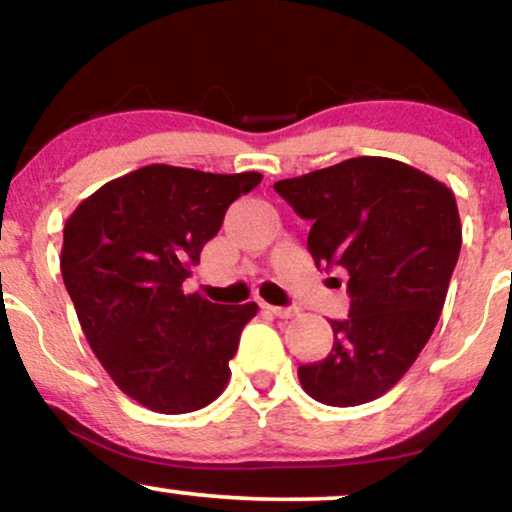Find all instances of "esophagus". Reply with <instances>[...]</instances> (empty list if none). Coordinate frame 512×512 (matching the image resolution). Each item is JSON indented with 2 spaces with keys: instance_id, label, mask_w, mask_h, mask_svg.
<instances>
[{
  "instance_id": "34e87169",
  "label": "esophagus",
  "mask_w": 512,
  "mask_h": 512,
  "mask_svg": "<svg viewBox=\"0 0 512 512\" xmlns=\"http://www.w3.org/2000/svg\"><path fill=\"white\" fill-rule=\"evenodd\" d=\"M264 308H267L272 315L281 317V320H289V317H296L298 315L296 308H279V305H264Z\"/></svg>"
}]
</instances>
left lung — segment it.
<instances>
[{
  "instance_id": "obj_1",
  "label": "left lung",
  "mask_w": 512,
  "mask_h": 512,
  "mask_svg": "<svg viewBox=\"0 0 512 512\" xmlns=\"http://www.w3.org/2000/svg\"><path fill=\"white\" fill-rule=\"evenodd\" d=\"M274 190L313 221L317 267L349 272V317L330 322L332 351L298 368V380L330 407L373 402L402 380L438 325L462 245L455 195L383 156L349 158Z\"/></svg>"
}]
</instances>
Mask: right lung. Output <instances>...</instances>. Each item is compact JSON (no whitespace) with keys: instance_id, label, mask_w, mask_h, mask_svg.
Segmentation results:
<instances>
[{"instance_id":"1","label":"right lung","mask_w":512,"mask_h":512,"mask_svg":"<svg viewBox=\"0 0 512 512\" xmlns=\"http://www.w3.org/2000/svg\"><path fill=\"white\" fill-rule=\"evenodd\" d=\"M262 182L154 163L105 182L64 223L60 269L88 346L113 383L158 414H187L226 390L257 303L182 291L226 209Z\"/></svg>"}]
</instances>
